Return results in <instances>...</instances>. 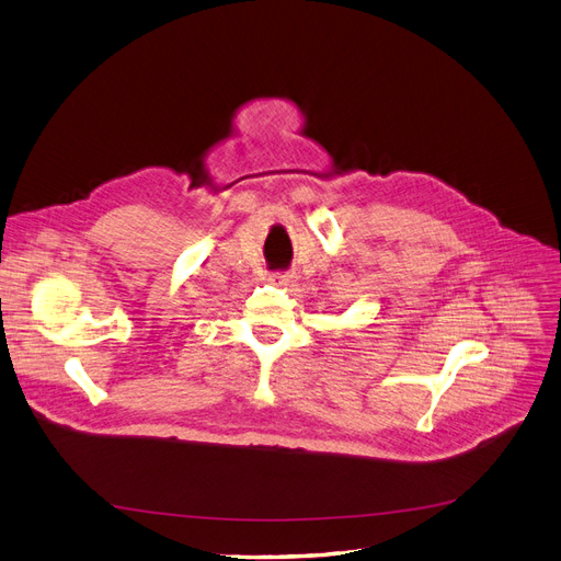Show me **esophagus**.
Here are the masks:
<instances>
[{"mask_svg":"<svg viewBox=\"0 0 561 561\" xmlns=\"http://www.w3.org/2000/svg\"><path fill=\"white\" fill-rule=\"evenodd\" d=\"M291 278H294V276H291L289 272H274V274H270V280L276 283V285H289Z\"/></svg>","mask_w":561,"mask_h":561,"instance_id":"obj_1","label":"esophagus"}]
</instances>
